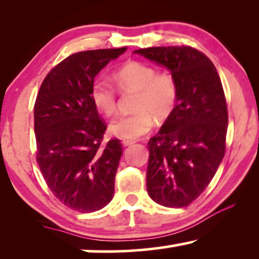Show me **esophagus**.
<instances>
[{
	"mask_svg": "<svg viewBox=\"0 0 259 259\" xmlns=\"http://www.w3.org/2000/svg\"><path fill=\"white\" fill-rule=\"evenodd\" d=\"M133 144H134L133 140H122L123 146H131V145H133Z\"/></svg>",
	"mask_w": 259,
	"mask_h": 259,
	"instance_id": "obj_1",
	"label": "esophagus"
}]
</instances>
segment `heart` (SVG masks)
<instances>
[{
    "label": "heart",
    "mask_w": 259,
    "mask_h": 259,
    "mask_svg": "<svg viewBox=\"0 0 259 259\" xmlns=\"http://www.w3.org/2000/svg\"><path fill=\"white\" fill-rule=\"evenodd\" d=\"M120 91H137L133 109L136 112L120 116L111 123V132L125 140H136L154 126L155 119L161 121L173 112L178 99V87L173 76L158 73L153 67L139 61H130L113 74ZM94 107L104 115L114 114L116 95L109 84L95 80L91 86Z\"/></svg>",
    "instance_id": "heart-1"
}]
</instances>
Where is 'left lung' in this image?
<instances>
[{
  "label": "left lung",
  "instance_id": "left-lung-1",
  "mask_svg": "<svg viewBox=\"0 0 259 259\" xmlns=\"http://www.w3.org/2000/svg\"><path fill=\"white\" fill-rule=\"evenodd\" d=\"M165 67L178 87L173 112L148 141L147 192L166 207H184L203 193L225 154L228 107L210 59L189 46L133 52Z\"/></svg>",
  "mask_w": 259,
  "mask_h": 259
}]
</instances>
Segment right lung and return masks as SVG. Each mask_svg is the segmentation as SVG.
<instances>
[{
    "instance_id": "obj_1",
    "label": "right lung",
    "mask_w": 259,
    "mask_h": 259,
    "mask_svg": "<svg viewBox=\"0 0 259 259\" xmlns=\"http://www.w3.org/2000/svg\"><path fill=\"white\" fill-rule=\"evenodd\" d=\"M126 49L69 55L48 73L35 101L38 167L54 196L81 213L101 210L114 194L122 146L118 139L102 145L107 126L90 92L99 72Z\"/></svg>"
}]
</instances>
